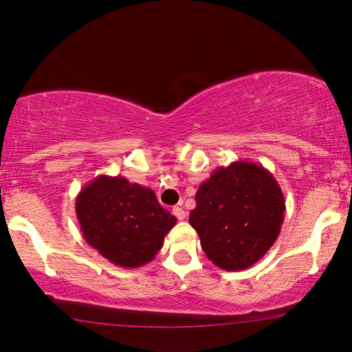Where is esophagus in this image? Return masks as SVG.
Returning <instances> with one entry per match:
<instances>
[{"instance_id": "obj_1", "label": "esophagus", "mask_w": 352, "mask_h": 352, "mask_svg": "<svg viewBox=\"0 0 352 352\" xmlns=\"http://www.w3.org/2000/svg\"><path fill=\"white\" fill-rule=\"evenodd\" d=\"M172 214L175 215V217L179 219V220H184L186 217V212L182 208H179V206H175V208L172 209Z\"/></svg>"}]
</instances>
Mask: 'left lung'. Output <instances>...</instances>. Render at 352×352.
Masks as SVG:
<instances>
[{"label":"left lung","instance_id":"obj_1","mask_svg":"<svg viewBox=\"0 0 352 352\" xmlns=\"http://www.w3.org/2000/svg\"><path fill=\"white\" fill-rule=\"evenodd\" d=\"M190 223L214 265L245 270L270 250L283 223L285 198L261 164L235 161L219 167L196 191Z\"/></svg>","mask_w":352,"mask_h":352}]
</instances>
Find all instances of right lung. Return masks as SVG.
I'll use <instances>...</instances> for the list:
<instances>
[{"mask_svg": "<svg viewBox=\"0 0 352 352\" xmlns=\"http://www.w3.org/2000/svg\"><path fill=\"white\" fill-rule=\"evenodd\" d=\"M75 212L88 245L127 269L151 262L177 222L151 188L125 177H96L77 195Z\"/></svg>", "mask_w": 352, "mask_h": 352, "instance_id": "obj_1", "label": "right lung"}]
</instances>
